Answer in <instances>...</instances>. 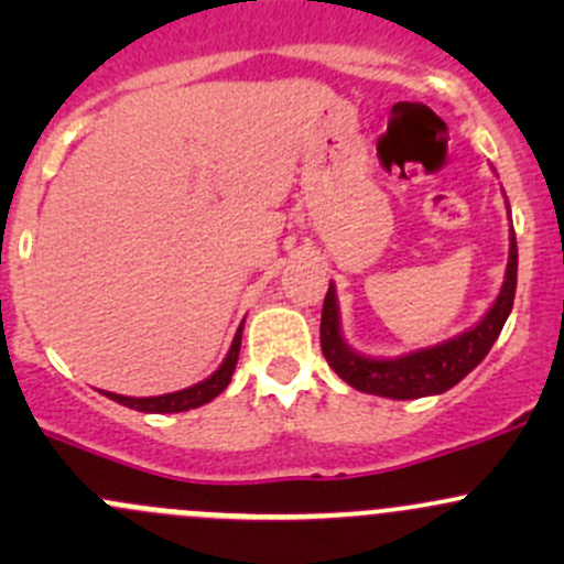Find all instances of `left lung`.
<instances>
[{"label":"left lung","mask_w":564,"mask_h":564,"mask_svg":"<svg viewBox=\"0 0 564 564\" xmlns=\"http://www.w3.org/2000/svg\"><path fill=\"white\" fill-rule=\"evenodd\" d=\"M516 275H519V248H516V231L510 229V256L505 283L499 289V297L486 311V316L475 327L456 335V338L442 340V344L429 346V349L409 351V355L401 357H366L346 344L344 333H340L338 297H335V286L329 283L322 308V329H318L324 357L346 384L360 392L395 398V401L440 395V392L458 384L471 368L480 366L482 357L491 351L494 340L499 338L510 311H513Z\"/></svg>","instance_id":"8db88e82"}]
</instances>
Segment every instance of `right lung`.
Returning a JSON list of instances; mask_svg holds the SVG:
<instances>
[{
    "label": "right lung",
    "instance_id": "add662e5",
    "mask_svg": "<svg viewBox=\"0 0 564 564\" xmlns=\"http://www.w3.org/2000/svg\"><path fill=\"white\" fill-rule=\"evenodd\" d=\"M242 324H240V329H237L235 340H231L229 355L224 357V362L218 366V371H215L213 377L204 379V382L191 384V388H185V390L166 392V395L130 398V395H117V392H106V395L111 398V401L122 403V406L135 409V412H147V414H172V412H187V409L204 406V403H209L215 395H220V392L229 388L231 373H235V368H237V357H240Z\"/></svg>",
    "mask_w": 564,
    "mask_h": 564
}]
</instances>
